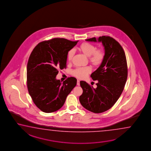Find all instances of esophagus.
I'll use <instances>...</instances> for the list:
<instances>
[{"mask_svg": "<svg viewBox=\"0 0 151 151\" xmlns=\"http://www.w3.org/2000/svg\"><path fill=\"white\" fill-rule=\"evenodd\" d=\"M77 86H78L80 85V81H77Z\"/></svg>", "mask_w": 151, "mask_h": 151, "instance_id": "34e87169", "label": "esophagus"}]
</instances>
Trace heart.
Returning <instances> with one entry per match:
<instances>
[{
    "label": "heart",
    "mask_w": 151,
    "mask_h": 151,
    "mask_svg": "<svg viewBox=\"0 0 151 151\" xmlns=\"http://www.w3.org/2000/svg\"><path fill=\"white\" fill-rule=\"evenodd\" d=\"M78 50L84 55L89 57V61L93 66H99L102 63L105 57V52L102 48H96V47L91 43L83 42L78 47ZM74 50L71 49L67 53V60L69 62L72 61L74 56ZM90 67H77L72 71V74L77 78L83 79L91 73Z\"/></svg>",
    "instance_id": "heart-1"
}]
</instances>
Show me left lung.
<instances>
[{
  "label": "left lung",
  "mask_w": 151,
  "mask_h": 151,
  "mask_svg": "<svg viewBox=\"0 0 151 151\" xmlns=\"http://www.w3.org/2000/svg\"><path fill=\"white\" fill-rule=\"evenodd\" d=\"M86 40L101 42L104 47L105 57L98 69L90 75L93 80L98 81L97 88L80 81L83 93L79 100L86 110L96 114L102 113L113 106L123 91L127 78L126 56L119 43L110 37Z\"/></svg>",
  "instance_id": "obj_1"
}]
</instances>
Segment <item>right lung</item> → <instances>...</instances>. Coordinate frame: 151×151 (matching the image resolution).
Masks as SVG:
<instances>
[{"instance_id": "right-lung-1", "label": "right lung", "mask_w": 151, "mask_h": 151, "mask_svg": "<svg viewBox=\"0 0 151 151\" xmlns=\"http://www.w3.org/2000/svg\"><path fill=\"white\" fill-rule=\"evenodd\" d=\"M78 41L54 38L38 43L31 52L27 66L28 91L34 104L44 112L59 110L76 86L75 77L61 83L56 76L59 69L66 68L67 53Z\"/></svg>"}]
</instances>
